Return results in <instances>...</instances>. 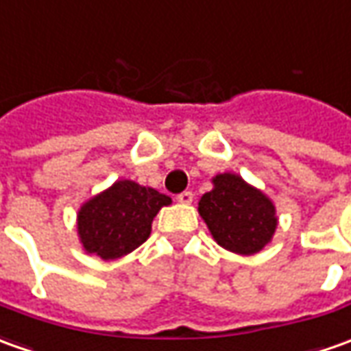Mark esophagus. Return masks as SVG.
I'll return each instance as SVG.
<instances>
[{
    "label": "esophagus",
    "instance_id": "34e87169",
    "mask_svg": "<svg viewBox=\"0 0 351 351\" xmlns=\"http://www.w3.org/2000/svg\"><path fill=\"white\" fill-rule=\"evenodd\" d=\"M192 199H194V194H192V192H182V194L176 195V202L182 204V206H190Z\"/></svg>",
    "mask_w": 351,
    "mask_h": 351
}]
</instances>
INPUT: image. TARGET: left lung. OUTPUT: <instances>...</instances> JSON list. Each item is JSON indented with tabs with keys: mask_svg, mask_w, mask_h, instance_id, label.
Returning a JSON list of instances; mask_svg holds the SVG:
<instances>
[{
	"mask_svg": "<svg viewBox=\"0 0 351 351\" xmlns=\"http://www.w3.org/2000/svg\"><path fill=\"white\" fill-rule=\"evenodd\" d=\"M197 211L217 244L240 256L261 252L278 225L273 202L234 173L213 178V190L202 195Z\"/></svg>",
	"mask_w": 351,
	"mask_h": 351,
	"instance_id": "obj_1",
	"label": "left lung"
}]
</instances>
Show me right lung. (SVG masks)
<instances>
[{"mask_svg": "<svg viewBox=\"0 0 351 351\" xmlns=\"http://www.w3.org/2000/svg\"><path fill=\"white\" fill-rule=\"evenodd\" d=\"M171 197L134 180H117L78 209L76 226L86 254L119 259L149 238L154 217Z\"/></svg>", "mask_w": 351, "mask_h": 351, "instance_id": "obj_1", "label": "right lung"}]
</instances>
